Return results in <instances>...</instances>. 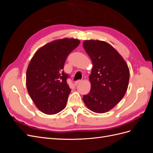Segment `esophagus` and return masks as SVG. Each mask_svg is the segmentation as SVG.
I'll return each instance as SVG.
<instances>
[{"label": "esophagus", "mask_w": 153, "mask_h": 153, "mask_svg": "<svg viewBox=\"0 0 153 153\" xmlns=\"http://www.w3.org/2000/svg\"><path fill=\"white\" fill-rule=\"evenodd\" d=\"M82 82V80H77V81H76V82H75V85H76L77 84H80V83H81Z\"/></svg>", "instance_id": "obj_1"}]
</instances>
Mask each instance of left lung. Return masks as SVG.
Segmentation results:
<instances>
[{
	"label": "left lung",
	"instance_id": "left-lung-1",
	"mask_svg": "<svg viewBox=\"0 0 153 153\" xmlns=\"http://www.w3.org/2000/svg\"><path fill=\"white\" fill-rule=\"evenodd\" d=\"M83 47L92 62L91 91L83 97L87 107L103 114L112 109L128 89L129 70L126 61L112 45L103 41L85 40Z\"/></svg>",
	"mask_w": 153,
	"mask_h": 153
}]
</instances>
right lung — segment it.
<instances>
[{"label":"right lung","mask_w":153,"mask_h":153,"mask_svg":"<svg viewBox=\"0 0 153 153\" xmlns=\"http://www.w3.org/2000/svg\"><path fill=\"white\" fill-rule=\"evenodd\" d=\"M80 40H54L36 51L27 67V91L36 106L47 115L56 114L66 105L71 89L63 69L68 55L80 44Z\"/></svg>","instance_id":"1"}]
</instances>
